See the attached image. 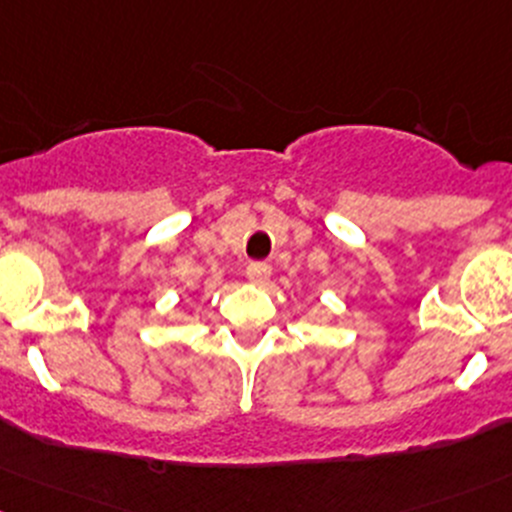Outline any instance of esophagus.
<instances>
[{
	"instance_id": "obj_1",
	"label": "esophagus",
	"mask_w": 512,
	"mask_h": 512,
	"mask_svg": "<svg viewBox=\"0 0 512 512\" xmlns=\"http://www.w3.org/2000/svg\"><path fill=\"white\" fill-rule=\"evenodd\" d=\"M246 276H249L251 283H256V286H261V283L268 281V276H271V266L268 263H249V268H246Z\"/></svg>"
}]
</instances>
